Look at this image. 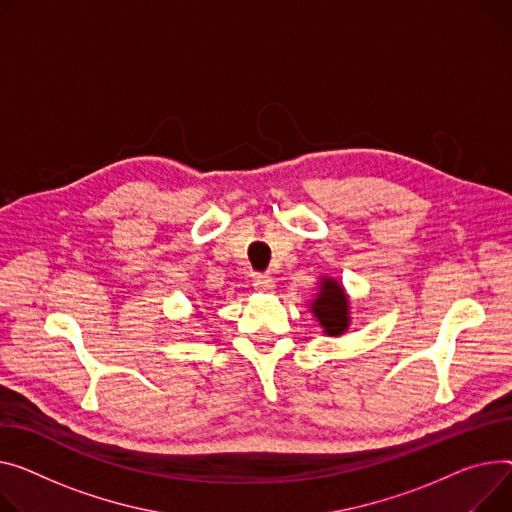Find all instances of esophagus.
I'll return each instance as SVG.
<instances>
[{
  "label": "esophagus",
  "instance_id": "esophagus-1",
  "mask_svg": "<svg viewBox=\"0 0 512 512\" xmlns=\"http://www.w3.org/2000/svg\"><path fill=\"white\" fill-rule=\"evenodd\" d=\"M253 286H255V290H259V292H271L276 288V282L271 280L267 274H257L255 278H253Z\"/></svg>",
  "mask_w": 512,
  "mask_h": 512
}]
</instances>
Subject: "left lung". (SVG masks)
I'll use <instances>...</instances> for the list:
<instances>
[{"instance_id":"1","label":"left lung","mask_w":512,"mask_h":512,"mask_svg":"<svg viewBox=\"0 0 512 512\" xmlns=\"http://www.w3.org/2000/svg\"><path fill=\"white\" fill-rule=\"evenodd\" d=\"M313 313L319 323L325 327L327 335H342L348 327V300L346 294L335 280H325L321 292L313 302Z\"/></svg>"}]
</instances>
